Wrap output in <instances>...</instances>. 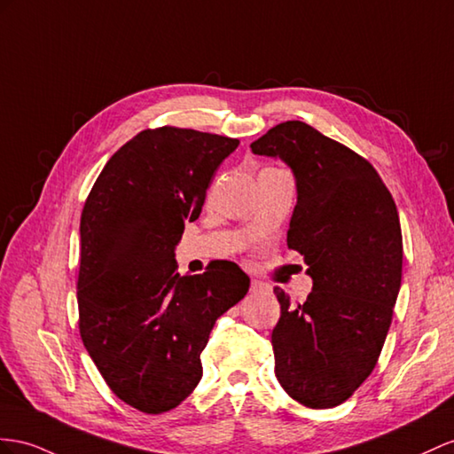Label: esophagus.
Listing matches in <instances>:
<instances>
[{"label": "esophagus", "instance_id": "34e87169", "mask_svg": "<svg viewBox=\"0 0 454 454\" xmlns=\"http://www.w3.org/2000/svg\"><path fill=\"white\" fill-rule=\"evenodd\" d=\"M269 292V286L261 280H251V294H264Z\"/></svg>", "mask_w": 454, "mask_h": 454}]
</instances>
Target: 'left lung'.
<instances>
[{"label": "left lung", "mask_w": 454, "mask_h": 454, "mask_svg": "<svg viewBox=\"0 0 454 454\" xmlns=\"http://www.w3.org/2000/svg\"><path fill=\"white\" fill-rule=\"evenodd\" d=\"M251 149L295 174L287 247L312 278L305 303L274 287V374L297 403L332 409L372 374L387 338L403 272L397 207L364 157L301 121L276 124Z\"/></svg>", "instance_id": "1"}]
</instances>
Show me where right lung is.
I'll return each instance as SVG.
<instances>
[{
	"label": "right lung",
	"instance_id": "add662e5",
	"mask_svg": "<svg viewBox=\"0 0 454 454\" xmlns=\"http://www.w3.org/2000/svg\"><path fill=\"white\" fill-rule=\"evenodd\" d=\"M239 139L147 128L107 160L80 218V338L109 389L162 414L197 387L216 318L246 297L236 262L180 276L174 247L197 220L216 168Z\"/></svg>",
	"mask_w": 454,
	"mask_h": 454
}]
</instances>
